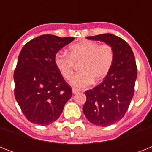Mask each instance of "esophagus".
Masks as SVG:
<instances>
[{"label":"esophagus","instance_id":"1","mask_svg":"<svg viewBox=\"0 0 152 152\" xmlns=\"http://www.w3.org/2000/svg\"><path fill=\"white\" fill-rule=\"evenodd\" d=\"M79 91H79L78 89H76V88H73V89H72V93H73V94H76V93H78Z\"/></svg>","mask_w":152,"mask_h":152}]
</instances>
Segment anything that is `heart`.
<instances>
[{
	"instance_id": "obj_1",
	"label": "heart",
	"mask_w": 152,
	"mask_h": 152,
	"mask_svg": "<svg viewBox=\"0 0 152 152\" xmlns=\"http://www.w3.org/2000/svg\"><path fill=\"white\" fill-rule=\"evenodd\" d=\"M69 50V54L58 51L54 56V64L62 77L69 80L73 75L75 64L81 63V72L71 80V85L75 88H86L93 82L102 80L114 61V50L108 44L83 41L72 45Z\"/></svg>"
}]
</instances>
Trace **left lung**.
I'll return each instance as SVG.
<instances>
[{
  "mask_svg": "<svg viewBox=\"0 0 152 152\" xmlns=\"http://www.w3.org/2000/svg\"><path fill=\"white\" fill-rule=\"evenodd\" d=\"M104 42L114 50V61L108 75L99 85L85 91L87 96L83 112L90 122L106 127L125 116L134 95L137 69L129 45L112 34L87 37Z\"/></svg>",
  "mask_w": 152,
  "mask_h": 152,
  "instance_id": "1",
  "label": "left lung"
}]
</instances>
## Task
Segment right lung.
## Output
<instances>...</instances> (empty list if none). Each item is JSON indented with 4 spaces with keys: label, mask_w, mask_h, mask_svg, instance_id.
I'll return each mask as SVG.
<instances>
[{
    "label": "right lung",
    "mask_w": 152,
    "mask_h": 152,
    "mask_svg": "<svg viewBox=\"0 0 152 152\" xmlns=\"http://www.w3.org/2000/svg\"><path fill=\"white\" fill-rule=\"evenodd\" d=\"M72 37L43 34L25 44L14 72L15 98L27 120L48 125L58 119L72 97L71 87L54 64V56Z\"/></svg>",
    "instance_id": "add662e5"
}]
</instances>
